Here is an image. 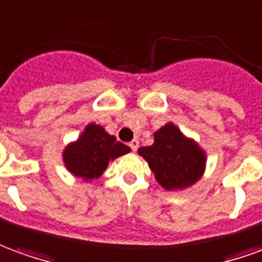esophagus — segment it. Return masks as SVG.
I'll list each match as a JSON object with an SVG mask.
<instances>
[{"label": "esophagus", "instance_id": "34e87169", "mask_svg": "<svg viewBox=\"0 0 262 262\" xmlns=\"http://www.w3.org/2000/svg\"><path fill=\"white\" fill-rule=\"evenodd\" d=\"M138 146H139V141L137 138H134L131 142H129V148H131V150L133 152H135V150L138 149Z\"/></svg>", "mask_w": 262, "mask_h": 262}]
</instances>
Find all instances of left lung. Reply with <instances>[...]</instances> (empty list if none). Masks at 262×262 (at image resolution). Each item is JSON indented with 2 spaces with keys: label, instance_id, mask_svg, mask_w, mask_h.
Segmentation results:
<instances>
[{
  "label": "left lung",
  "instance_id": "left-lung-1",
  "mask_svg": "<svg viewBox=\"0 0 262 262\" xmlns=\"http://www.w3.org/2000/svg\"><path fill=\"white\" fill-rule=\"evenodd\" d=\"M138 152L148 160L160 186L169 191L191 186L205 167V154L173 124L156 131L154 144Z\"/></svg>",
  "mask_w": 262,
  "mask_h": 262
}]
</instances>
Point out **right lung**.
I'll list each match as a JSON object with an SVG mask.
<instances>
[{
  "instance_id": "add662e5",
  "label": "right lung",
  "mask_w": 262,
  "mask_h": 262,
  "mask_svg": "<svg viewBox=\"0 0 262 262\" xmlns=\"http://www.w3.org/2000/svg\"><path fill=\"white\" fill-rule=\"evenodd\" d=\"M129 152L128 146L116 141L100 125H88L81 138L64 150L67 169L85 181L100 177L108 162Z\"/></svg>"
}]
</instances>
